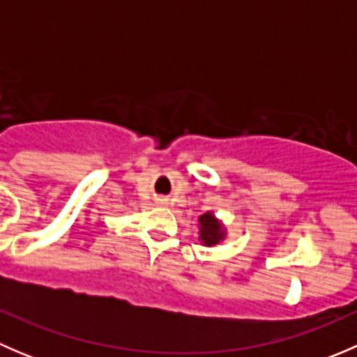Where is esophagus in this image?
<instances>
[{"label": "esophagus", "instance_id": "1", "mask_svg": "<svg viewBox=\"0 0 357 357\" xmlns=\"http://www.w3.org/2000/svg\"><path fill=\"white\" fill-rule=\"evenodd\" d=\"M160 204H167V200H165V199H160Z\"/></svg>", "mask_w": 357, "mask_h": 357}]
</instances>
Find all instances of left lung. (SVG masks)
<instances>
[{
    "mask_svg": "<svg viewBox=\"0 0 357 357\" xmlns=\"http://www.w3.org/2000/svg\"><path fill=\"white\" fill-rule=\"evenodd\" d=\"M199 240L205 247H214L226 238V228L211 211L199 218Z\"/></svg>",
    "mask_w": 357,
    "mask_h": 357,
    "instance_id": "8db88e82",
    "label": "left lung"
}]
</instances>
